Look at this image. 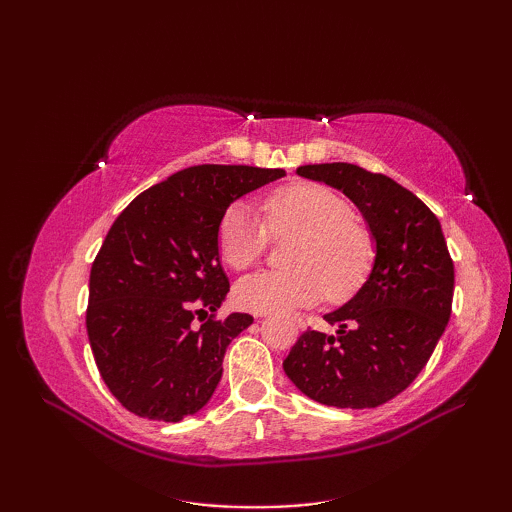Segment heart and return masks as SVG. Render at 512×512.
<instances>
[{"instance_id": "1", "label": "heart", "mask_w": 512, "mask_h": 512, "mask_svg": "<svg viewBox=\"0 0 512 512\" xmlns=\"http://www.w3.org/2000/svg\"><path fill=\"white\" fill-rule=\"evenodd\" d=\"M268 228L277 237L295 235L288 248V270H259L237 281L239 306L257 314L292 312L312 306L323 295L339 301L363 284L374 259L367 228L352 217L343 195L323 184L301 182L264 202ZM268 228L246 204L228 209L217 231L222 262L244 270L262 257Z\"/></svg>"}]
</instances>
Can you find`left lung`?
I'll list each match as a JSON object with an SVG mask.
<instances>
[{
  "label": "left lung",
  "mask_w": 512,
  "mask_h": 512,
  "mask_svg": "<svg viewBox=\"0 0 512 512\" xmlns=\"http://www.w3.org/2000/svg\"><path fill=\"white\" fill-rule=\"evenodd\" d=\"M297 176L354 202L374 242V262L356 295L323 314L336 332H303L284 372L321 405L378 407L413 383L449 323L453 262L442 226L427 204L383 173L325 162L299 167Z\"/></svg>",
  "instance_id": "8db88e82"
}]
</instances>
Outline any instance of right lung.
<instances>
[{"instance_id": "obj_1", "label": "right lung", "mask_w": 512, "mask_h": 512, "mask_svg": "<svg viewBox=\"0 0 512 512\" xmlns=\"http://www.w3.org/2000/svg\"><path fill=\"white\" fill-rule=\"evenodd\" d=\"M284 176L246 165L189 167L116 217L92 264L85 323L96 367L125 409L180 422L211 400L226 347L253 323L244 312L204 321L231 288L217 231L235 200Z\"/></svg>"}]
</instances>
